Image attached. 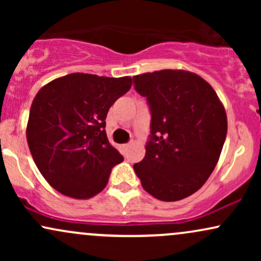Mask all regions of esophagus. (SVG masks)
Returning a JSON list of instances; mask_svg holds the SVG:
<instances>
[{
    "label": "esophagus",
    "instance_id": "34e87169",
    "mask_svg": "<svg viewBox=\"0 0 261 261\" xmlns=\"http://www.w3.org/2000/svg\"><path fill=\"white\" fill-rule=\"evenodd\" d=\"M130 147V143H125V145H121L120 148L122 149V151H126V149Z\"/></svg>",
    "mask_w": 261,
    "mask_h": 261
}]
</instances>
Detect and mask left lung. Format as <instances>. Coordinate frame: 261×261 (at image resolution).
<instances>
[{
    "mask_svg": "<svg viewBox=\"0 0 261 261\" xmlns=\"http://www.w3.org/2000/svg\"><path fill=\"white\" fill-rule=\"evenodd\" d=\"M147 98L151 140L134 164L142 188L161 201L193 195L214 172L227 135V114L215 89L199 74L161 70L134 77Z\"/></svg>",
    "mask_w": 261,
    "mask_h": 261,
    "instance_id": "obj_1",
    "label": "left lung"
}]
</instances>
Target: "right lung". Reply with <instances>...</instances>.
Here are the masks:
<instances>
[{
  "instance_id": "obj_1",
  "label": "right lung",
  "mask_w": 261,
  "mask_h": 261,
  "mask_svg": "<svg viewBox=\"0 0 261 261\" xmlns=\"http://www.w3.org/2000/svg\"><path fill=\"white\" fill-rule=\"evenodd\" d=\"M130 76L70 73L41 87L33 100L27 141L45 180L62 195L87 200L107 187L124 157L109 143L106 119L131 88Z\"/></svg>"
}]
</instances>
